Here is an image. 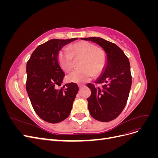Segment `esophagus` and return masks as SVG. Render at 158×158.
<instances>
[{"mask_svg":"<svg viewBox=\"0 0 158 158\" xmlns=\"http://www.w3.org/2000/svg\"><path fill=\"white\" fill-rule=\"evenodd\" d=\"M84 86V85H82V84H80V85H78V87H79V88L80 89H81L82 88H83Z\"/></svg>","mask_w":158,"mask_h":158,"instance_id":"1","label":"esophagus"}]
</instances>
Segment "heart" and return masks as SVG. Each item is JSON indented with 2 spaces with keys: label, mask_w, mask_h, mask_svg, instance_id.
I'll list each match as a JSON object with an SVG mask.
<instances>
[{
  "label": "heart",
  "mask_w": 158,
  "mask_h": 158,
  "mask_svg": "<svg viewBox=\"0 0 158 158\" xmlns=\"http://www.w3.org/2000/svg\"><path fill=\"white\" fill-rule=\"evenodd\" d=\"M69 50L62 49L57 56L58 63L64 71L69 73L73 69L74 59L82 58L79 70L70 73L67 77L70 82L83 84L102 73L106 65V52L96 49L95 45L88 41H79L71 45Z\"/></svg>",
  "instance_id": "heart-1"
}]
</instances>
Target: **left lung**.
<instances>
[{
    "mask_svg": "<svg viewBox=\"0 0 158 158\" xmlns=\"http://www.w3.org/2000/svg\"><path fill=\"white\" fill-rule=\"evenodd\" d=\"M81 40L98 44L106 54V67L95 81V83L103 85L100 88L88 84L92 94L87 100L91 116L102 122L111 121L123 111L128 98L132 84L129 60L117 45L103 38Z\"/></svg>",
    "mask_w": 158,
    "mask_h": 158,
    "instance_id": "8db88e82",
    "label": "left lung"
}]
</instances>
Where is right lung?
I'll list each match as a JSON object with an SVG mask.
<instances>
[{
    "label": "right lung",
    "instance_id": "add662e5",
    "mask_svg": "<svg viewBox=\"0 0 158 158\" xmlns=\"http://www.w3.org/2000/svg\"><path fill=\"white\" fill-rule=\"evenodd\" d=\"M78 40L52 39L38 46L26 64V90L34 111L43 120L58 123L67 118L78 92L74 83L66 84L56 89L63 82L64 73L57 56L63 47Z\"/></svg>",
    "mask_w": 158,
    "mask_h": 158
}]
</instances>
